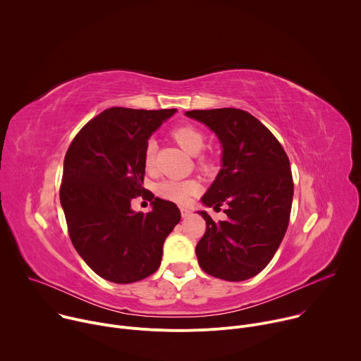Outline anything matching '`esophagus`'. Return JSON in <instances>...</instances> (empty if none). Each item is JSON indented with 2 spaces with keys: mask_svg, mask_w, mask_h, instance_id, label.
I'll return each instance as SVG.
<instances>
[{
  "mask_svg": "<svg viewBox=\"0 0 361 361\" xmlns=\"http://www.w3.org/2000/svg\"><path fill=\"white\" fill-rule=\"evenodd\" d=\"M180 212H181V217H183V219H187V217L191 216V212H190L188 209H185V207H181Z\"/></svg>",
  "mask_w": 361,
  "mask_h": 361,
  "instance_id": "34e87169",
  "label": "esophagus"
}]
</instances>
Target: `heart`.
I'll list each match as a JSON object with an SVG mask.
<instances>
[{
	"label": "heart",
	"mask_w": 361,
	"mask_h": 361,
	"mask_svg": "<svg viewBox=\"0 0 361 361\" xmlns=\"http://www.w3.org/2000/svg\"><path fill=\"white\" fill-rule=\"evenodd\" d=\"M173 135L180 147L190 156H197L205 145L204 134L192 126L178 127L174 130ZM154 151H156V141L149 140L144 151V164L147 169H149L154 163ZM157 191L163 198L178 204H187L200 191V184L194 180H164L159 184Z\"/></svg>",
	"instance_id": "b5f03b06"
}]
</instances>
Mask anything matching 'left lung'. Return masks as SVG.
<instances>
[{
  "instance_id": "8db88e82",
  "label": "left lung",
  "mask_w": 361,
  "mask_h": 361,
  "mask_svg": "<svg viewBox=\"0 0 361 361\" xmlns=\"http://www.w3.org/2000/svg\"><path fill=\"white\" fill-rule=\"evenodd\" d=\"M185 116L207 126L221 144V169L201 197L216 212L226 205V221L207 223L195 247L200 267L227 281L259 274L273 259L288 226L293 177L286 151L271 131L237 109L192 110Z\"/></svg>"
}]
</instances>
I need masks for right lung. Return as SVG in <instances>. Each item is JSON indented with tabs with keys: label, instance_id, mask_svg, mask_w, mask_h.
Masks as SVG:
<instances>
[{
	"label": "right lung",
	"instance_id": "right-lung-1",
	"mask_svg": "<svg viewBox=\"0 0 361 361\" xmlns=\"http://www.w3.org/2000/svg\"><path fill=\"white\" fill-rule=\"evenodd\" d=\"M176 111L104 110L66 154L60 201L70 238L87 266L111 283L130 284L156 273L163 244L180 223L174 202L142 188L145 145ZM135 195L152 200L149 214L130 209Z\"/></svg>",
	"mask_w": 361,
	"mask_h": 361
}]
</instances>
